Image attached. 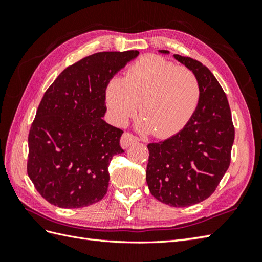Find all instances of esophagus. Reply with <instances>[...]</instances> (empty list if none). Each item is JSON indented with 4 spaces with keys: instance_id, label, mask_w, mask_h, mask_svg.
<instances>
[{
    "instance_id": "1",
    "label": "esophagus",
    "mask_w": 262,
    "mask_h": 262,
    "mask_svg": "<svg viewBox=\"0 0 262 262\" xmlns=\"http://www.w3.org/2000/svg\"><path fill=\"white\" fill-rule=\"evenodd\" d=\"M137 141V137H135L134 135L129 134V133H124L120 138V145L122 148H128L130 145H133V144H135Z\"/></svg>"
}]
</instances>
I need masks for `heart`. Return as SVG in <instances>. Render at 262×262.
<instances>
[{
  "label": "heart",
  "instance_id": "1",
  "mask_svg": "<svg viewBox=\"0 0 262 262\" xmlns=\"http://www.w3.org/2000/svg\"><path fill=\"white\" fill-rule=\"evenodd\" d=\"M105 103L117 125L137 113L138 128L157 137L180 132L200 99L196 74L157 55H146L128 69L124 79L113 77L105 86Z\"/></svg>",
  "mask_w": 262,
  "mask_h": 262
}]
</instances>
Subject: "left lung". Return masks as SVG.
<instances>
[{
  "label": "left lung",
  "instance_id": "left-lung-1",
  "mask_svg": "<svg viewBox=\"0 0 262 262\" xmlns=\"http://www.w3.org/2000/svg\"><path fill=\"white\" fill-rule=\"evenodd\" d=\"M173 57L196 74L200 99L179 133L147 145L146 182L161 203L187 207L207 199L229 169L234 126L226 94L213 73L196 59Z\"/></svg>",
  "mask_w": 262,
  "mask_h": 262
}]
</instances>
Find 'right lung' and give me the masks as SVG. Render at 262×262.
Here are the masks:
<instances>
[{"instance_id":"add662e5","label":"right lung","mask_w":262,"mask_h":262,"mask_svg":"<svg viewBox=\"0 0 262 262\" xmlns=\"http://www.w3.org/2000/svg\"><path fill=\"white\" fill-rule=\"evenodd\" d=\"M140 52H102L69 66L47 89L33 120L27 171L37 191L60 208L101 200L108 166L124 153V132L105 122V86Z\"/></svg>"}]
</instances>
